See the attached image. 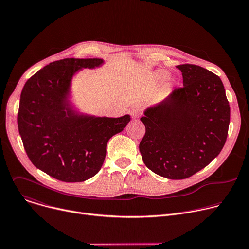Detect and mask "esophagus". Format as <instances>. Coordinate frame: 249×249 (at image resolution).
Returning <instances> with one entry per match:
<instances>
[{"label":"esophagus","mask_w":249,"mask_h":249,"mask_svg":"<svg viewBox=\"0 0 249 249\" xmlns=\"http://www.w3.org/2000/svg\"><path fill=\"white\" fill-rule=\"evenodd\" d=\"M140 114H141L140 107H138V106H134V107L131 109V115L133 119H138L140 117Z\"/></svg>","instance_id":"esophagus-1"}]
</instances>
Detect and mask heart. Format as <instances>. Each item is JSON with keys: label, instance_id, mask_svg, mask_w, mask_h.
I'll return each mask as SVG.
<instances>
[{"label": "heart", "instance_id": "obj_1", "mask_svg": "<svg viewBox=\"0 0 249 249\" xmlns=\"http://www.w3.org/2000/svg\"><path fill=\"white\" fill-rule=\"evenodd\" d=\"M167 76V72L164 70H157L156 72L154 73V80L157 82V83H160L161 82L163 79H165V77ZM174 83V79L169 77L167 79V84L168 85H172Z\"/></svg>", "mask_w": 249, "mask_h": 249}]
</instances>
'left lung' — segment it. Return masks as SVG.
Wrapping results in <instances>:
<instances>
[{"mask_svg":"<svg viewBox=\"0 0 249 249\" xmlns=\"http://www.w3.org/2000/svg\"><path fill=\"white\" fill-rule=\"evenodd\" d=\"M183 88L150 106L141 121L139 145L145 164L168 179H184L207 166L228 137L231 108L220 77L200 66H176Z\"/></svg>","mask_w":249,"mask_h":249,"instance_id":"8db88e82","label":"left lung"}]
</instances>
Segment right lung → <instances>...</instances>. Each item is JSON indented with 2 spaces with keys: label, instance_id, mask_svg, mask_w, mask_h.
<instances>
[{
  "label": "right lung",
  "instance_id": "obj_1",
  "mask_svg": "<svg viewBox=\"0 0 249 249\" xmlns=\"http://www.w3.org/2000/svg\"><path fill=\"white\" fill-rule=\"evenodd\" d=\"M102 59L68 58L39 70L24 85L18 114V132L30 161L64 182H82L101 168L109 139L122 132L130 115L97 117L80 112L72 80L82 69L100 67Z\"/></svg>",
  "mask_w": 249,
  "mask_h": 249
}]
</instances>
